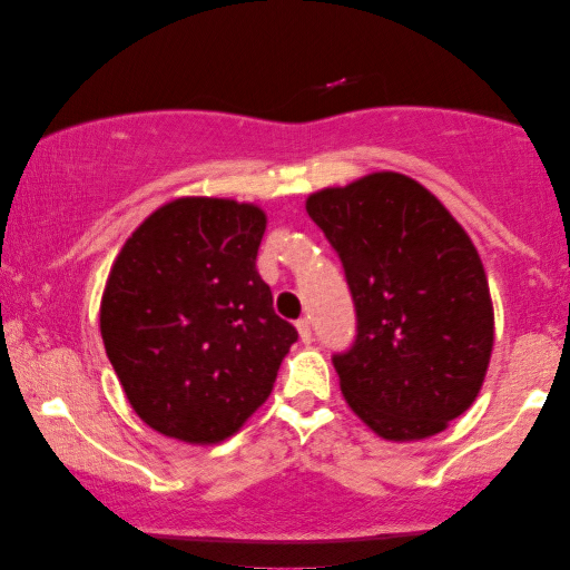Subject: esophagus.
<instances>
[{"mask_svg": "<svg viewBox=\"0 0 570 570\" xmlns=\"http://www.w3.org/2000/svg\"><path fill=\"white\" fill-rule=\"evenodd\" d=\"M295 326H298V334H301V340L308 342L314 340V332H311V324H308V318H298V322H295Z\"/></svg>", "mask_w": 570, "mask_h": 570, "instance_id": "1", "label": "esophagus"}]
</instances>
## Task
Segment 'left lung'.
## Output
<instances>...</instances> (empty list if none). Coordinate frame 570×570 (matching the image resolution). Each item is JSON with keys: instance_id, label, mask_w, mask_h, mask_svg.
<instances>
[{"instance_id": "1", "label": "left lung", "mask_w": 570, "mask_h": 570, "mask_svg": "<svg viewBox=\"0 0 570 570\" xmlns=\"http://www.w3.org/2000/svg\"><path fill=\"white\" fill-rule=\"evenodd\" d=\"M306 209L355 303L353 345L332 355L347 404L389 441L441 433L470 410L493 350L478 248L425 186L392 170L311 194Z\"/></svg>"}]
</instances>
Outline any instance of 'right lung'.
I'll list each match as a JSON object with an SVG mask.
<instances>
[{"instance_id": "right-lung-1", "label": "right lung", "mask_w": 570, "mask_h": 570, "mask_svg": "<svg viewBox=\"0 0 570 570\" xmlns=\"http://www.w3.org/2000/svg\"><path fill=\"white\" fill-rule=\"evenodd\" d=\"M267 217L233 199H176L124 244L100 303L106 355L147 425L217 443L275 384L298 332L256 272Z\"/></svg>"}]
</instances>
